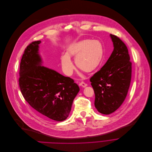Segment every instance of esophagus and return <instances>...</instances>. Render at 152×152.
<instances>
[{
	"label": "esophagus",
	"instance_id": "esophagus-1",
	"mask_svg": "<svg viewBox=\"0 0 152 152\" xmlns=\"http://www.w3.org/2000/svg\"><path fill=\"white\" fill-rule=\"evenodd\" d=\"M79 85H80V86L83 87H86V86H87V84L86 83H84V82H83V81H81V83H80Z\"/></svg>",
	"mask_w": 152,
	"mask_h": 152
}]
</instances>
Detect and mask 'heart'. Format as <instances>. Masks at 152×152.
Returning <instances> with one entry per match:
<instances>
[{
  "instance_id": "obj_1",
  "label": "heart",
  "mask_w": 152,
  "mask_h": 152,
  "mask_svg": "<svg viewBox=\"0 0 152 152\" xmlns=\"http://www.w3.org/2000/svg\"><path fill=\"white\" fill-rule=\"evenodd\" d=\"M103 56V46L99 41L81 40L71 45L66 50V55L62 56V68L65 74L71 75L75 66L69 57H75V62L80 69L92 72L99 68Z\"/></svg>"
}]
</instances>
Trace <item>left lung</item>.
<instances>
[{
  "label": "left lung",
  "mask_w": 152,
  "mask_h": 152,
  "mask_svg": "<svg viewBox=\"0 0 152 152\" xmlns=\"http://www.w3.org/2000/svg\"><path fill=\"white\" fill-rule=\"evenodd\" d=\"M114 50L106 64L90 79L95 95V106L104 114L117 110L125 101L130 86L132 63L128 49L118 37L110 35Z\"/></svg>",
  "instance_id": "left-lung-1"
}]
</instances>
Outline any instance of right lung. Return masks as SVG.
<instances>
[{"instance_id": "obj_1", "label": "right lung", "mask_w": 152, "mask_h": 152, "mask_svg": "<svg viewBox=\"0 0 152 152\" xmlns=\"http://www.w3.org/2000/svg\"><path fill=\"white\" fill-rule=\"evenodd\" d=\"M40 43L31 42L24 51L20 65V88L25 100L37 111L61 122L68 117L80 88L73 79L41 66Z\"/></svg>"}]
</instances>
